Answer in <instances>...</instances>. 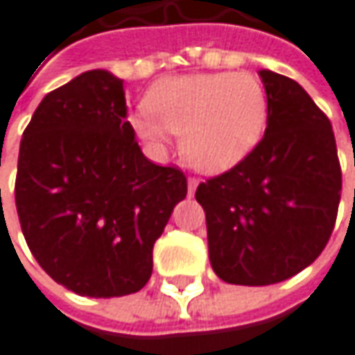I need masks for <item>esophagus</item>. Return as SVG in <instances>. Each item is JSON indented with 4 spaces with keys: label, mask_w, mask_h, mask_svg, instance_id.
<instances>
[{
    "label": "esophagus",
    "mask_w": 355,
    "mask_h": 355,
    "mask_svg": "<svg viewBox=\"0 0 355 355\" xmlns=\"http://www.w3.org/2000/svg\"><path fill=\"white\" fill-rule=\"evenodd\" d=\"M196 187H198V178H196V177H189V194H194V191H196Z\"/></svg>",
    "instance_id": "esophagus-1"
}]
</instances>
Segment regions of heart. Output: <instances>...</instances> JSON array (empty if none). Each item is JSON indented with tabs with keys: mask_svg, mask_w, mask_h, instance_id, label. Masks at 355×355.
I'll use <instances>...</instances> for the list:
<instances>
[{
	"mask_svg": "<svg viewBox=\"0 0 355 355\" xmlns=\"http://www.w3.org/2000/svg\"><path fill=\"white\" fill-rule=\"evenodd\" d=\"M147 113L131 119L132 131L161 147L180 135L187 161L205 173L239 164L260 143L268 123V95L250 73H193L150 87Z\"/></svg>",
	"mask_w": 355,
	"mask_h": 355,
	"instance_id": "1",
	"label": "heart"
}]
</instances>
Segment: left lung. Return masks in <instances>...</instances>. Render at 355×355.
Wrapping results in <instances>:
<instances>
[{
  "label": "left lung",
  "mask_w": 355,
  "mask_h": 355,
  "mask_svg": "<svg viewBox=\"0 0 355 355\" xmlns=\"http://www.w3.org/2000/svg\"><path fill=\"white\" fill-rule=\"evenodd\" d=\"M260 77L264 137L194 194L207 214L212 270L228 284H276L310 266L330 240L342 196L330 119L294 79Z\"/></svg>",
  "instance_id": "obj_1"
}]
</instances>
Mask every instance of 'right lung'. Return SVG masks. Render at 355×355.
Instances as JSON below:
<instances>
[{
	"label": "right lung",
	"instance_id": "right-lung-1",
	"mask_svg": "<svg viewBox=\"0 0 355 355\" xmlns=\"http://www.w3.org/2000/svg\"><path fill=\"white\" fill-rule=\"evenodd\" d=\"M184 196V173L141 153L123 81L107 71L47 93L25 127L15 177L25 242L79 296H127L147 284L153 246Z\"/></svg>",
	"mask_w": 355,
	"mask_h": 355
}]
</instances>
